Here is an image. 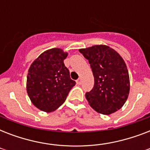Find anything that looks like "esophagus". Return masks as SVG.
I'll list each match as a JSON object with an SVG mask.
<instances>
[{
  "mask_svg": "<svg viewBox=\"0 0 150 150\" xmlns=\"http://www.w3.org/2000/svg\"><path fill=\"white\" fill-rule=\"evenodd\" d=\"M76 83H77L78 85L81 84V83H82V78H81V77L79 78V79H78L77 81H76Z\"/></svg>",
  "mask_w": 150,
  "mask_h": 150,
  "instance_id": "1",
  "label": "esophagus"
}]
</instances>
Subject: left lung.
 <instances>
[{
	"label": "left lung",
	"instance_id": "obj_1",
	"mask_svg": "<svg viewBox=\"0 0 150 150\" xmlns=\"http://www.w3.org/2000/svg\"><path fill=\"white\" fill-rule=\"evenodd\" d=\"M89 61L94 76V86L86 93L93 110L109 115L123 107L128 97L130 80L127 66L121 55L106 45L79 49Z\"/></svg>",
	"mask_w": 150,
	"mask_h": 150
}]
</instances>
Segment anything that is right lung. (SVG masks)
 Segmentation results:
<instances>
[{"label": "right lung", "instance_id": "right-lung-1", "mask_svg": "<svg viewBox=\"0 0 150 150\" xmlns=\"http://www.w3.org/2000/svg\"><path fill=\"white\" fill-rule=\"evenodd\" d=\"M67 56L68 53L61 48H52L42 53L29 67L27 93L33 104L40 110H56L75 85L64 64Z\"/></svg>", "mask_w": 150, "mask_h": 150}]
</instances>
